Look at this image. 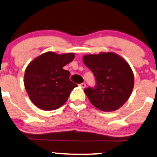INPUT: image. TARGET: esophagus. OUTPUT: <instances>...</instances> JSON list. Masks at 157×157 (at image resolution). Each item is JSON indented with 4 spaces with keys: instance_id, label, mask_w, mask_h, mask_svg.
<instances>
[{
    "instance_id": "1",
    "label": "esophagus",
    "mask_w": 157,
    "mask_h": 157,
    "mask_svg": "<svg viewBox=\"0 0 157 157\" xmlns=\"http://www.w3.org/2000/svg\"><path fill=\"white\" fill-rule=\"evenodd\" d=\"M81 86H82V88H85L86 87V84L85 83H82V84H80Z\"/></svg>"
}]
</instances>
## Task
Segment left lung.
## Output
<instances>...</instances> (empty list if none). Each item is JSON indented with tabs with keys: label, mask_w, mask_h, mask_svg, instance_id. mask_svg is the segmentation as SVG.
Wrapping results in <instances>:
<instances>
[{
	"label": "left lung",
	"mask_w": 157,
	"mask_h": 157,
	"mask_svg": "<svg viewBox=\"0 0 157 157\" xmlns=\"http://www.w3.org/2000/svg\"><path fill=\"white\" fill-rule=\"evenodd\" d=\"M83 61L96 81L94 87L84 89L90 103L104 112L121 108L129 98L134 87V74L129 64L112 52L86 55Z\"/></svg>",
	"instance_id": "obj_1"
}]
</instances>
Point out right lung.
<instances>
[{
    "mask_svg": "<svg viewBox=\"0 0 157 157\" xmlns=\"http://www.w3.org/2000/svg\"><path fill=\"white\" fill-rule=\"evenodd\" d=\"M74 53H42L28 65L24 85L31 101L43 110H54L67 101L77 84L71 82V73L63 69L74 59Z\"/></svg>",
    "mask_w": 157,
    "mask_h": 157,
    "instance_id": "right-lung-1",
    "label": "right lung"
}]
</instances>
